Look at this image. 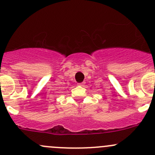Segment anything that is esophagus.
I'll return each mask as SVG.
<instances>
[{
	"label": "esophagus",
	"mask_w": 155,
	"mask_h": 155,
	"mask_svg": "<svg viewBox=\"0 0 155 155\" xmlns=\"http://www.w3.org/2000/svg\"><path fill=\"white\" fill-rule=\"evenodd\" d=\"M85 84V83L84 82H81V83H79V84H78V85H81V86H82V85H84V84Z\"/></svg>",
	"instance_id": "34e87169"
}]
</instances>
